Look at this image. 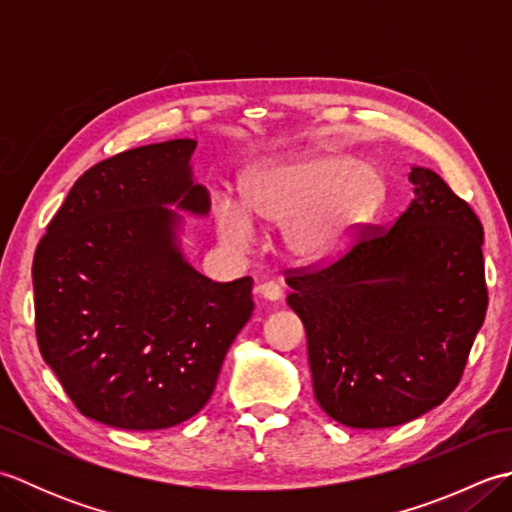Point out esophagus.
<instances>
[{
    "label": "esophagus",
    "mask_w": 512,
    "mask_h": 512,
    "mask_svg": "<svg viewBox=\"0 0 512 512\" xmlns=\"http://www.w3.org/2000/svg\"><path fill=\"white\" fill-rule=\"evenodd\" d=\"M257 292L268 301H279L284 297V288H281L277 281H264V284L257 286Z\"/></svg>",
    "instance_id": "1"
}]
</instances>
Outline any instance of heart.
<instances>
[{"instance_id":"1","label":"heart","mask_w":512,"mask_h":512,"mask_svg":"<svg viewBox=\"0 0 512 512\" xmlns=\"http://www.w3.org/2000/svg\"><path fill=\"white\" fill-rule=\"evenodd\" d=\"M385 195L383 176L352 156L277 162L253 171L244 184L251 211L266 224L290 226L292 253L310 262L330 257L350 242L358 228L376 215ZM247 210L231 198L217 204L226 242L235 246L253 242L255 222Z\"/></svg>"}]
</instances>
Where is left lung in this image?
I'll return each instance as SVG.
<instances>
[{"label":"left lung","mask_w":512,"mask_h":512,"mask_svg":"<svg viewBox=\"0 0 512 512\" xmlns=\"http://www.w3.org/2000/svg\"><path fill=\"white\" fill-rule=\"evenodd\" d=\"M409 209L365 224L330 262L288 270L314 396L352 429L398 427L447 400L488 308L480 217L413 167Z\"/></svg>","instance_id":"8db88e82"}]
</instances>
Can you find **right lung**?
Returning a JSON list of instances; mask_svg holds the SVG:
<instances>
[{"label":"right lung","instance_id":"add662e5","mask_svg":"<svg viewBox=\"0 0 512 512\" xmlns=\"http://www.w3.org/2000/svg\"><path fill=\"white\" fill-rule=\"evenodd\" d=\"M195 140L123 151L74 182L35 250L43 361L85 418L127 431L176 427L209 402L228 347L255 310L253 279H206L176 244L204 215Z\"/></svg>","mask_w":512,"mask_h":512}]
</instances>
